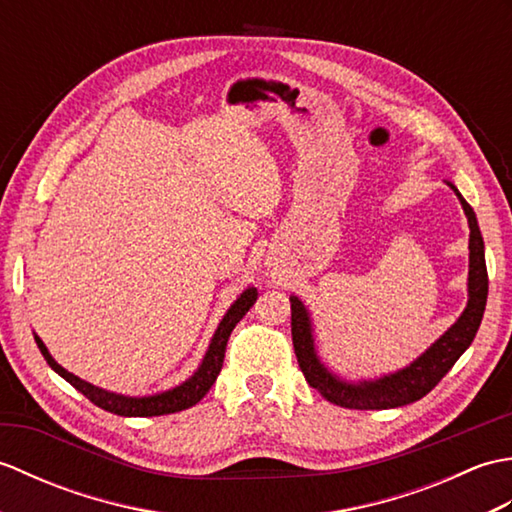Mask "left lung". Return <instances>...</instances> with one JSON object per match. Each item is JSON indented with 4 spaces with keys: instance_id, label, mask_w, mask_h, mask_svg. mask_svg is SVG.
<instances>
[{
    "instance_id": "8db88e82",
    "label": "left lung",
    "mask_w": 512,
    "mask_h": 512,
    "mask_svg": "<svg viewBox=\"0 0 512 512\" xmlns=\"http://www.w3.org/2000/svg\"><path fill=\"white\" fill-rule=\"evenodd\" d=\"M462 202V209L469 217L471 239H469V306L462 312L458 323L444 332L440 339L433 343L427 352H424L416 363H411L402 372H396L385 378L372 380V383L350 385L343 383L336 376H332L328 369L321 365L314 352L312 341V328L310 317L303 303L297 297H290V312H292V345H295L297 363L301 367L303 376H306L308 385L319 389L321 394L328 398L334 405L350 407V409H391L402 407L409 402H416L422 396H427L429 391L436 387L440 380L447 376L449 369L455 365V361L464 354L475 339L477 328H480L486 297H488V273H486V259H484V239L477 226V217L471 209V204L466 202L460 191L453 187Z\"/></svg>"
}]
</instances>
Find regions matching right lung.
<instances>
[{
    "mask_svg": "<svg viewBox=\"0 0 512 512\" xmlns=\"http://www.w3.org/2000/svg\"><path fill=\"white\" fill-rule=\"evenodd\" d=\"M255 299H257V290L255 288L244 290L242 297H239L231 306V310L226 312V317L222 319V323L217 325V330L213 334V341L209 345V352H206L198 372H195L189 380H184L182 385L173 387L169 391H162V394H156V396L127 398V396L110 394V391H105V389H99V387H94L90 383H85V380L76 378L70 372H65V369L57 361H54V358L50 356V352L46 350V345H43V341L39 339V336H35V341L39 345L43 358H46L48 365L54 369V372L68 380V383L74 389H79L81 394L88 398L90 402H94L96 407H101V409L110 411V413H116V416H138V418L165 416V413H176V411L193 407L195 402H200L206 396V391L213 387L217 374L222 372L228 336H231L235 325L242 321L244 314L250 310V306H253Z\"/></svg>",
    "mask_w": 512,
    "mask_h": 512,
    "instance_id": "right-lung-1",
    "label": "right lung"
}]
</instances>
